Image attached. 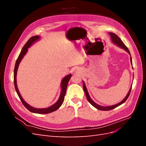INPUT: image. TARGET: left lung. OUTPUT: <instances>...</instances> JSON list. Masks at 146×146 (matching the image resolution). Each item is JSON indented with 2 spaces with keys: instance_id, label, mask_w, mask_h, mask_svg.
Returning <instances> with one entry per match:
<instances>
[{
  "instance_id": "1",
  "label": "left lung",
  "mask_w": 146,
  "mask_h": 146,
  "mask_svg": "<svg viewBox=\"0 0 146 146\" xmlns=\"http://www.w3.org/2000/svg\"><path fill=\"white\" fill-rule=\"evenodd\" d=\"M110 36V38H111V41L113 42V43H114V44L117 45V46H119V47H121L122 48H123V49H124L126 52H127L128 53H129V55H130V51L129 50V49H128V48L125 46V45L123 44V42L122 41L121 39L119 38L118 37L117 35H116L115 33H111V32H109L108 33ZM130 62H131V64H132V60H131V55H130ZM132 86V85H131ZM131 86L130 88V90L129 91V92H128V93L127 94V96H125V98L123 99L121 102H119L116 105H111V106H108V107H103V106H101V105H99L98 104H97L96 103H95L92 100V99L90 98V96L89 95V93H88V91L87 90V88L86 87V85H85V82H84L83 81V90H84V91H85V95L86 96V98H87V100H88V102L93 106V107H94L98 109L99 110H102V111H108V110H113L114 108H116L117 107H118V106L122 105V104H123L127 100V99H128V98H129V96L130 95V91H131Z\"/></svg>"
}]
</instances>
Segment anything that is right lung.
Masks as SVG:
<instances>
[{"label": "right lung", "instance_id": "right-lung-1", "mask_svg": "<svg viewBox=\"0 0 146 146\" xmlns=\"http://www.w3.org/2000/svg\"><path fill=\"white\" fill-rule=\"evenodd\" d=\"M39 39H40V36H34L31 37L29 39L28 41L26 42L24 46L23 49L21 50V52L18 56V58H17V59L16 61V64H15V66L14 84H15V90L16 91L17 94V95H18L19 99H21L22 103H23V104L24 105V107L27 108L29 111H31L32 113H38V114H47V113H50L53 111H56V110H58L61 107V105L63 104L64 99V96L66 94V89H67V86L68 85V82L70 80V77H71L72 74H69L67 75V76H65L62 79V80H61V86H60L61 90L59 99L58 100L56 101V102H55L54 105H51L50 107H47V108H35V107H32V106L30 105L28 103L26 102L24 100V99L22 98V96L18 90V88H17V82H16L17 72V69H18V67H19V65L21 63V61L22 59L23 58L24 55L27 54V52L28 51V48L35 42L38 41Z\"/></svg>", "mask_w": 146, "mask_h": 146}]
</instances>
